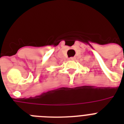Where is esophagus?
I'll return each mask as SVG.
<instances>
[{"label":"esophagus","instance_id":"34e87169","mask_svg":"<svg viewBox=\"0 0 124 124\" xmlns=\"http://www.w3.org/2000/svg\"><path fill=\"white\" fill-rule=\"evenodd\" d=\"M70 60H75V58H74V57H71V58H70Z\"/></svg>","mask_w":124,"mask_h":124}]
</instances>
